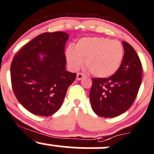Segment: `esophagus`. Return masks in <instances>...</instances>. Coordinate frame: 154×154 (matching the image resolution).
Listing matches in <instances>:
<instances>
[{
	"label": "esophagus",
	"mask_w": 154,
	"mask_h": 154,
	"mask_svg": "<svg viewBox=\"0 0 154 154\" xmlns=\"http://www.w3.org/2000/svg\"><path fill=\"white\" fill-rule=\"evenodd\" d=\"M83 77H85L84 74H82V73H77V80H82Z\"/></svg>",
	"instance_id": "obj_1"
}]
</instances>
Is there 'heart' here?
<instances>
[{"label": "heart", "instance_id": "obj_1", "mask_svg": "<svg viewBox=\"0 0 154 154\" xmlns=\"http://www.w3.org/2000/svg\"><path fill=\"white\" fill-rule=\"evenodd\" d=\"M123 53L121 43L99 37L82 38L75 47L69 46L65 52L71 69H79L85 60L88 69L98 77H108L117 72L123 62Z\"/></svg>", "mask_w": 154, "mask_h": 154}]
</instances>
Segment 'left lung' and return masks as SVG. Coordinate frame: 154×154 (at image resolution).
I'll use <instances>...</instances> for the list:
<instances>
[{"label":"left lung","mask_w":154,"mask_h":154,"mask_svg":"<svg viewBox=\"0 0 154 154\" xmlns=\"http://www.w3.org/2000/svg\"><path fill=\"white\" fill-rule=\"evenodd\" d=\"M122 44L124 55L118 71L107 78H92L89 98L92 110L100 117H115L129 110L141 86L139 57L130 44Z\"/></svg>","instance_id":"left-lung-1"}]
</instances>
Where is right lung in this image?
<instances>
[{"instance_id": "obj_1", "label": "right lung", "mask_w": 154, "mask_h": 154, "mask_svg": "<svg viewBox=\"0 0 154 154\" xmlns=\"http://www.w3.org/2000/svg\"><path fill=\"white\" fill-rule=\"evenodd\" d=\"M69 35L44 33L25 44L13 57L10 76L19 102L31 113L48 117L63 103L77 74L66 71L65 46Z\"/></svg>"}]
</instances>
